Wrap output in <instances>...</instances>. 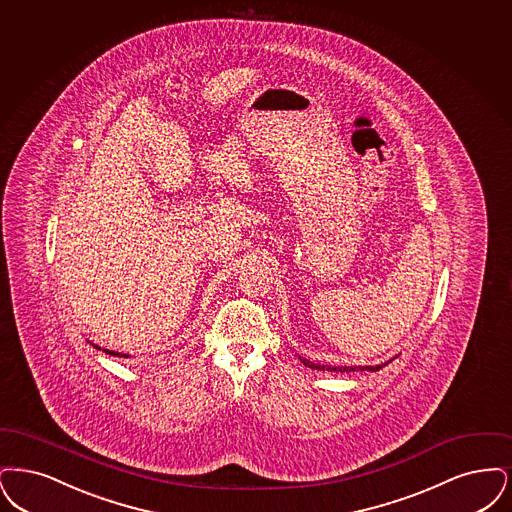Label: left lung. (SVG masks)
<instances>
[{
	"mask_svg": "<svg viewBox=\"0 0 512 512\" xmlns=\"http://www.w3.org/2000/svg\"><path fill=\"white\" fill-rule=\"evenodd\" d=\"M298 359L306 365V367H310V369H315V371H334V373H350V371H380L382 367H386L390 361H384V363H380V365H354V367H348V365H321V363H313L310 359H304V357L298 356Z\"/></svg>",
	"mask_w": 512,
	"mask_h": 512,
	"instance_id": "1",
	"label": "left lung"
}]
</instances>
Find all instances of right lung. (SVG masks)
Returning a JSON list of instances; mask_svg holds the SVG:
<instances>
[{
    "label": "right lung",
    "mask_w": 512,
    "mask_h": 512,
    "mask_svg": "<svg viewBox=\"0 0 512 512\" xmlns=\"http://www.w3.org/2000/svg\"><path fill=\"white\" fill-rule=\"evenodd\" d=\"M89 342V340H88ZM89 344H91V342H89ZM91 346H93V348H97V350H101V348H99V346H97V344H91ZM103 352H105V354H109V356H114V357H130V356H126V354H118V352H114V350H107V348H103Z\"/></svg>",
    "instance_id": "add662e5"
}]
</instances>
